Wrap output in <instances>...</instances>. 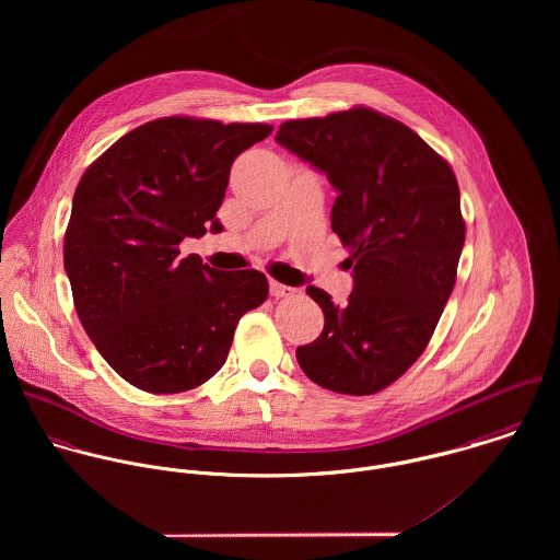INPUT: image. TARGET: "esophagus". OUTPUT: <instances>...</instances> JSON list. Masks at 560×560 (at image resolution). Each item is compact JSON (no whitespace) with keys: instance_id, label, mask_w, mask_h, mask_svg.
<instances>
[{"instance_id":"34e87169","label":"esophagus","mask_w":560,"mask_h":560,"mask_svg":"<svg viewBox=\"0 0 560 560\" xmlns=\"http://www.w3.org/2000/svg\"><path fill=\"white\" fill-rule=\"evenodd\" d=\"M269 291H271L273 298H293V295H295V289H293V287H287V284L278 282V280H271V282H269Z\"/></svg>"}]
</instances>
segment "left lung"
<instances>
[{
    "instance_id": "obj_1",
    "label": "left lung",
    "mask_w": 560,
    "mask_h": 560,
    "mask_svg": "<svg viewBox=\"0 0 560 560\" xmlns=\"http://www.w3.org/2000/svg\"><path fill=\"white\" fill-rule=\"evenodd\" d=\"M276 142L323 170L338 189L331 231L351 249L353 293L298 347L302 371L338 395H375L422 355L457 280L466 241L451 163L416 131L364 105L280 125Z\"/></svg>"
}]
</instances>
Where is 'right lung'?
I'll return each mask as SVG.
<instances>
[{
  "instance_id": "1",
  "label": "right lung",
  "mask_w": 560,
  "mask_h": 560,
  "mask_svg": "<svg viewBox=\"0 0 560 560\" xmlns=\"http://www.w3.org/2000/svg\"><path fill=\"white\" fill-rule=\"evenodd\" d=\"M273 131L262 122L165 116L116 140L81 176L65 269L81 325L105 362L153 395L194 390L226 362L241 317L269 295L256 269L218 271L180 241L202 237L231 165Z\"/></svg>"
}]
</instances>
